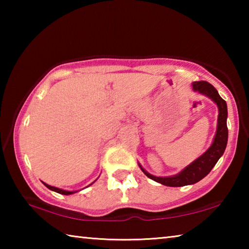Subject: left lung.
<instances>
[{"label": "left lung", "instance_id": "8db88e82", "mask_svg": "<svg viewBox=\"0 0 249 249\" xmlns=\"http://www.w3.org/2000/svg\"><path fill=\"white\" fill-rule=\"evenodd\" d=\"M192 88L196 92L206 95L208 98L216 103L218 108V117H217V127L216 133L214 136V140L210 148L205 151L203 155H201L199 158H196L195 161L187 166L183 170H181L178 175L170 177H156L147 172L140 163L142 171L148 177L149 179L156 181V182L161 183L167 187H183V185L193 184L199 182L200 180L209 175V172L212 170V168L216 165L217 160L220 159L224 154L227 138H229V130H227V105L223 100L217 90L212 84L206 81H196L192 83Z\"/></svg>", "mask_w": 249, "mask_h": 249}]
</instances>
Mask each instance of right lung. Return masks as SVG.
Masks as SVG:
<instances>
[{"label": "right lung", "mask_w": 249, "mask_h": 249, "mask_svg": "<svg viewBox=\"0 0 249 249\" xmlns=\"http://www.w3.org/2000/svg\"><path fill=\"white\" fill-rule=\"evenodd\" d=\"M46 187H47L49 190H53V191H54V192H57V193H60V195H65V196H69V195H72V193H74V192H77V191H66V190H62V189H59V188H56V187H52V185H49V184H47V183H45V182H43ZM92 184V183H91Z\"/></svg>", "instance_id": "1"}]
</instances>
